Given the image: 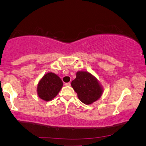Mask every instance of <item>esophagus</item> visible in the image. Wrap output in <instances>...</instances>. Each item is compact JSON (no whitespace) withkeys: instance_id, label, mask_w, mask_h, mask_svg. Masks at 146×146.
Returning a JSON list of instances; mask_svg holds the SVG:
<instances>
[{"instance_id":"1","label":"esophagus","mask_w":146,"mask_h":146,"mask_svg":"<svg viewBox=\"0 0 146 146\" xmlns=\"http://www.w3.org/2000/svg\"><path fill=\"white\" fill-rule=\"evenodd\" d=\"M65 85H66V86H71V83H70V82L65 83Z\"/></svg>"}]
</instances>
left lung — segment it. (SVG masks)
<instances>
[{
	"mask_svg": "<svg viewBox=\"0 0 146 146\" xmlns=\"http://www.w3.org/2000/svg\"><path fill=\"white\" fill-rule=\"evenodd\" d=\"M71 82V86L81 102L90 104L95 102L102 94V90L95 76L86 71H78Z\"/></svg>",
	"mask_w": 146,
	"mask_h": 146,
	"instance_id": "left-lung-1",
	"label": "left lung"
}]
</instances>
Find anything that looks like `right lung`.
Instances as JSON below:
<instances>
[{
	"instance_id": "right-lung-1",
	"label": "right lung",
	"mask_w": 146,
	"mask_h": 146,
	"mask_svg": "<svg viewBox=\"0 0 146 146\" xmlns=\"http://www.w3.org/2000/svg\"><path fill=\"white\" fill-rule=\"evenodd\" d=\"M62 86V81L57 75L53 73H47L38 84V97L45 101L51 100L57 95Z\"/></svg>"
}]
</instances>
